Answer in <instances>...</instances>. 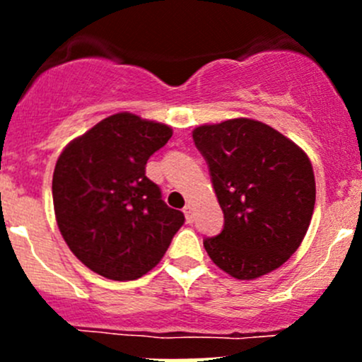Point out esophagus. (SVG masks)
<instances>
[{"mask_svg":"<svg viewBox=\"0 0 362 362\" xmlns=\"http://www.w3.org/2000/svg\"><path fill=\"white\" fill-rule=\"evenodd\" d=\"M184 214H185V221H187L189 224H192V222H194V208H192L191 204H185Z\"/></svg>","mask_w":362,"mask_h":362,"instance_id":"34e87169","label":"esophagus"}]
</instances>
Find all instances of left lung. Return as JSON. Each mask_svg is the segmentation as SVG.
Instances as JSON below:
<instances>
[{
    "label": "left lung",
    "mask_w": 362,
    "mask_h": 362,
    "mask_svg": "<svg viewBox=\"0 0 362 362\" xmlns=\"http://www.w3.org/2000/svg\"><path fill=\"white\" fill-rule=\"evenodd\" d=\"M224 214V228L203 245L238 280L280 268L298 250L315 206L308 156L276 129L252 119L192 131Z\"/></svg>",
    "instance_id": "left-lung-1"
}]
</instances>
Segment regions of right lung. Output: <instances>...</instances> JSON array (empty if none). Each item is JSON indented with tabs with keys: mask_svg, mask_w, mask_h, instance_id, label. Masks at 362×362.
Returning <instances> with one entry per match:
<instances>
[{
	"mask_svg": "<svg viewBox=\"0 0 362 362\" xmlns=\"http://www.w3.org/2000/svg\"><path fill=\"white\" fill-rule=\"evenodd\" d=\"M166 124L134 113L107 117L61 152L52 177L56 221L76 259L110 280H136L166 254L185 217L145 175L168 144Z\"/></svg>",
	"mask_w": 362,
	"mask_h": 362,
	"instance_id": "1",
	"label": "right lung"
}]
</instances>
